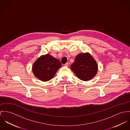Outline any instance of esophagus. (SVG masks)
<instances>
[{
    "label": "esophagus",
    "mask_w": 130,
    "mask_h": 130,
    "mask_svg": "<svg viewBox=\"0 0 130 130\" xmlns=\"http://www.w3.org/2000/svg\"><path fill=\"white\" fill-rule=\"evenodd\" d=\"M68 65H69V63H68V62H67V63H66L65 64V66H67V67H68Z\"/></svg>",
    "instance_id": "obj_1"
}]
</instances>
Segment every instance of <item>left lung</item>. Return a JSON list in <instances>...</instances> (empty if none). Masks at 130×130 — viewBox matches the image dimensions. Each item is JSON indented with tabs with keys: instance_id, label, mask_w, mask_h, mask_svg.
Segmentation results:
<instances>
[{
	"instance_id": "left-lung-1",
	"label": "left lung",
	"mask_w": 130,
	"mask_h": 130,
	"mask_svg": "<svg viewBox=\"0 0 130 130\" xmlns=\"http://www.w3.org/2000/svg\"><path fill=\"white\" fill-rule=\"evenodd\" d=\"M70 68L79 79L87 81L95 76L98 71V65L89 53H81L76 56Z\"/></svg>"
}]
</instances>
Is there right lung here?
Listing matches in <instances>:
<instances>
[{
    "label": "right lung",
    "instance_id": "right-lung-1",
    "mask_svg": "<svg viewBox=\"0 0 130 130\" xmlns=\"http://www.w3.org/2000/svg\"><path fill=\"white\" fill-rule=\"evenodd\" d=\"M61 65L59 60L46 54L38 58L34 63L32 72L36 78L46 82L53 78Z\"/></svg>",
    "mask_w": 130,
    "mask_h": 130
}]
</instances>
